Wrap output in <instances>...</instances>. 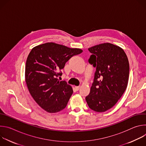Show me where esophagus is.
I'll return each mask as SVG.
<instances>
[{
  "label": "esophagus",
  "instance_id": "esophagus-1",
  "mask_svg": "<svg viewBox=\"0 0 146 146\" xmlns=\"http://www.w3.org/2000/svg\"><path fill=\"white\" fill-rule=\"evenodd\" d=\"M75 88H76V91H78L80 90V86H76Z\"/></svg>",
  "mask_w": 146,
  "mask_h": 146
}]
</instances>
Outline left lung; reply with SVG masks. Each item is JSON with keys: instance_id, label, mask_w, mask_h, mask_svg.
Listing matches in <instances>:
<instances>
[{"instance_id": "1", "label": "left lung", "mask_w": 146, "mask_h": 146, "mask_svg": "<svg viewBox=\"0 0 146 146\" xmlns=\"http://www.w3.org/2000/svg\"><path fill=\"white\" fill-rule=\"evenodd\" d=\"M88 51L92 54L88 62L96 71L86 100L92 110L105 112L115 105L127 87L128 59L121 48L108 43L89 48Z\"/></svg>"}]
</instances>
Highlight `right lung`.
Segmentation results:
<instances>
[{"label":"right lung","instance_id":"1","mask_svg":"<svg viewBox=\"0 0 146 146\" xmlns=\"http://www.w3.org/2000/svg\"><path fill=\"white\" fill-rule=\"evenodd\" d=\"M82 52L54 43L37 46L30 52L25 66L26 83L34 100L46 111L57 113L67 106L73 91L65 81L58 77L62 76L66 62Z\"/></svg>","mask_w":146,"mask_h":146}]
</instances>
